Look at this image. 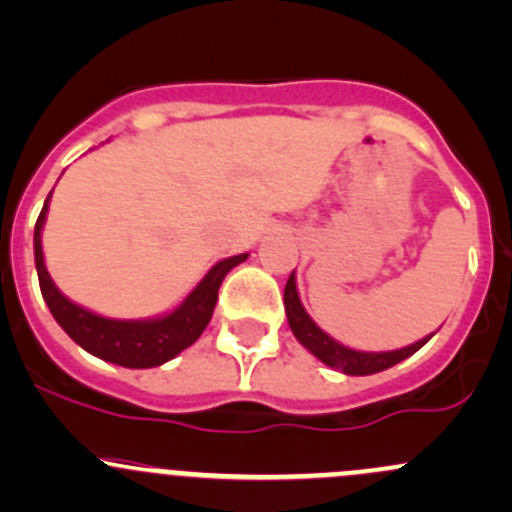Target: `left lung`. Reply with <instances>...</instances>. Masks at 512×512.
Wrapping results in <instances>:
<instances>
[{"label":"left lung","instance_id":"8db88e82","mask_svg":"<svg viewBox=\"0 0 512 512\" xmlns=\"http://www.w3.org/2000/svg\"><path fill=\"white\" fill-rule=\"evenodd\" d=\"M285 309H287V322L292 334L297 337V342L302 347H307L309 352L317 356L319 361H324L327 366L344 371L349 376H366L376 374V371L391 369L399 361L409 359L411 354H416L423 344L431 337L421 339V342L411 344V347L396 349V352H356V349L344 347V344L334 342L329 334H324L317 324L312 322L307 312H304L302 302H299L297 285H294V272L289 275L285 285Z\"/></svg>","mask_w":512,"mask_h":512}]
</instances>
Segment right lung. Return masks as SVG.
Returning a JSON list of instances; mask_svg holds the SVG:
<instances>
[{"label":"right lung","instance_id":"add662e5","mask_svg":"<svg viewBox=\"0 0 512 512\" xmlns=\"http://www.w3.org/2000/svg\"><path fill=\"white\" fill-rule=\"evenodd\" d=\"M49 198H46L39 220L34 225V260L44 302L49 304L51 314L61 324V329L81 349H86V352L103 361L126 366V369H151V366H160L173 359V356H178L183 349H188L190 344H195V339L205 332L210 317H213L215 302H218V289L223 285L225 275L232 267L247 260V255H235L218 262L200 280V285L185 297V302L178 309H173V312L160 319L123 322V319L98 317V314L66 299L56 289L54 282H51L49 272H46L44 252H41V227H44Z\"/></svg>","mask_w":512,"mask_h":512}]
</instances>
